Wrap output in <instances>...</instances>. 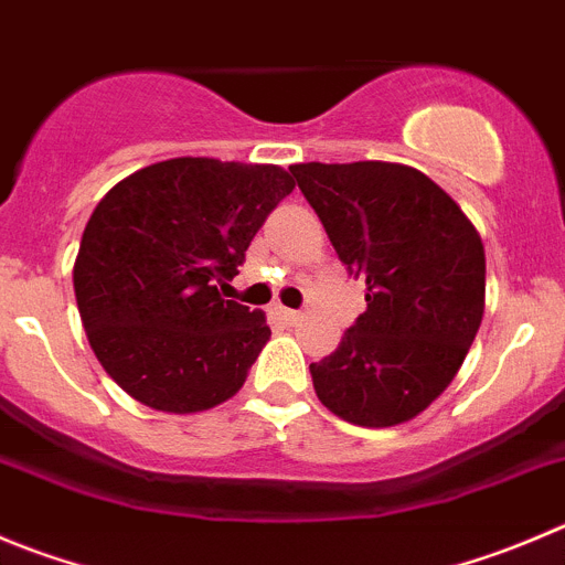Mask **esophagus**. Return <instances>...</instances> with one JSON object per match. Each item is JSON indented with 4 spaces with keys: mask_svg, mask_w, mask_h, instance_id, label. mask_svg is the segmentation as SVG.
<instances>
[{
    "mask_svg": "<svg viewBox=\"0 0 565 565\" xmlns=\"http://www.w3.org/2000/svg\"><path fill=\"white\" fill-rule=\"evenodd\" d=\"M277 316H279V319H282V321H286V324H291V327L299 324V321L305 319V316L299 313V310H288V308H279Z\"/></svg>",
    "mask_w": 565,
    "mask_h": 565,
    "instance_id": "34e87169",
    "label": "esophagus"
}]
</instances>
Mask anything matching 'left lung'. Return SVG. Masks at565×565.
Listing matches in <instances>:
<instances>
[{"instance_id": "obj_1", "label": "left lung", "mask_w": 565, "mask_h": 565, "mask_svg": "<svg viewBox=\"0 0 565 565\" xmlns=\"http://www.w3.org/2000/svg\"><path fill=\"white\" fill-rule=\"evenodd\" d=\"M349 274L366 279V313L310 363L321 405L360 427H394L433 405L480 330L486 249L458 202L402 163H297Z\"/></svg>"}]
</instances>
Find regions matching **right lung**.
Returning a JSON list of instances; mask_svg holds the SVG:
<instances>
[{"label": "right lung", "instance_id": "add662e5", "mask_svg": "<svg viewBox=\"0 0 565 565\" xmlns=\"http://www.w3.org/2000/svg\"><path fill=\"white\" fill-rule=\"evenodd\" d=\"M279 166L171 158L125 177L90 213L74 294L90 349L132 399L163 413L222 405L266 347V313L224 299L268 213Z\"/></svg>", "mask_w": 565, "mask_h": 565}]
</instances>
